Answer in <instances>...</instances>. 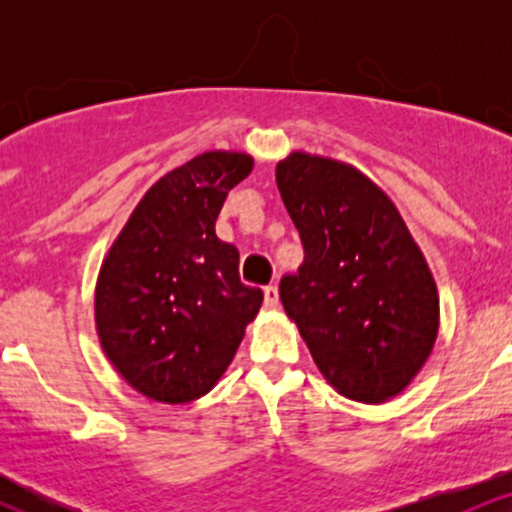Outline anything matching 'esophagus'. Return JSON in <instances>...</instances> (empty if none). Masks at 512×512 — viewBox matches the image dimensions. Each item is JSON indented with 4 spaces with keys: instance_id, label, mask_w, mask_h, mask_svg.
<instances>
[{
    "instance_id": "34e87169",
    "label": "esophagus",
    "mask_w": 512,
    "mask_h": 512,
    "mask_svg": "<svg viewBox=\"0 0 512 512\" xmlns=\"http://www.w3.org/2000/svg\"><path fill=\"white\" fill-rule=\"evenodd\" d=\"M276 305H279V289H276V286H267V289H264V308L274 310Z\"/></svg>"
}]
</instances>
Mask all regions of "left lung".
<instances>
[{
    "instance_id": "obj_1",
    "label": "left lung",
    "mask_w": 512,
    "mask_h": 512,
    "mask_svg": "<svg viewBox=\"0 0 512 512\" xmlns=\"http://www.w3.org/2000/svg\"><path fill=\"white\" fill-rule=\"evenodd\" d=\"M276 185L305 250L279 296L317 368L356 402L399 395L438 334L436 281L407 223L375 182L332 158L293 151Z\"/></svg>"
}]
</instances>
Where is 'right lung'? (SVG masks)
<instances>
[{
	"label": "right lung",
	"instance_id": "right-lung-1",
	"mask_svg": "<svg viewBox=\"0 0 512 512\" xmlns=\"http://www.w3.org/2000/svg\"><path fill=\"white\" fill-rule=\"evenodd\" d=\"M248 154L209 151L170 170L129 216L96 286V327L117 373L142 395L185 404L207 395L236 356L262 291L238 274L236 245L216 238Z\"/></svg>",
	"mask_w": 512,
	"mask_h": 512
}]
</instances>
